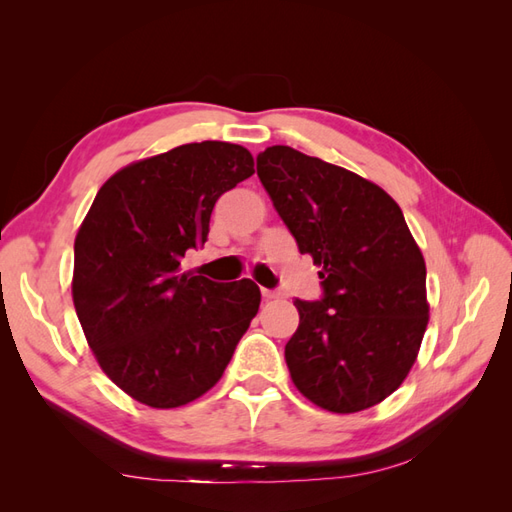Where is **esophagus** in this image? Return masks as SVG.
<instances>
[{"instance_id":"esophagus-1","label":"esophagus","mask_w":512,"mask_h":512,"mask_svg":"<svg viewBox=\"0 0 512 512\" xmlns=\"http://www.w3.org/2000/svg\"><path fill=\"white\" fill-rule=\"evenodd\" d=\"M262 297L268 301V299H277V297H281V292L279 290H270V288H264L262 290Z\"/></svg>"}]
</instances>
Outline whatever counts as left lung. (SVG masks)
Listing matches in <instances>:
<instances>
[{"instance_id":"8db88e82","label":"left lung","mask_w":512,"mask_h":512,"mask_svg":"<svg viewBox=\"0 0 512 512\" xmlns=\"http://www.w3.org/2000/svg\"><path fill=\"white\" fill-rule=\"evenodd\" d=\"M257 176L297 246L321 266L323 297L295 299L292 383L321 409L354 413L400 387L429 321L427 268L400 206L378 184L275 145Z\"/></svg>"}]
</instances>
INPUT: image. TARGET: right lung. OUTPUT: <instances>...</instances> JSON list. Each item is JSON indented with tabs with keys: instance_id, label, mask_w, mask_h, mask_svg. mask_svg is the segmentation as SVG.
I'll return each mask as SVG.
<instances>
[{
	"instance_id": "add662e5",
	"label": "right lung",
	"mask_w": 512,
	"mask_h": 512,
	"mask_svg": "<svg viewBox=\"0 0 512 512\" xmlns=\"http://www.w3.org/2000/svg\"><path fill=\"white\" fill-rule=\"evenodd\" d=\"M250 151L204 140L121 169L74 239L72 299L103 372L143 405L173 409L222 378L259 310L250 279L182 273L222 193L255 173Z\"/></svg>"
}]
</instances>
